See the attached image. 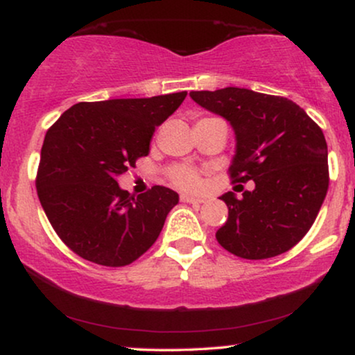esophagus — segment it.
I'll return each instance as SVG.
<instances>
[{
	"mask_svg": "<svg viewBox=\"0 0 355 355\" xmlns=\"http://www.w3.org/2000/svg\"><path fill=\"white\" fill-rule=\"evenodd\" d=\"M181 200L186 204H202L204 202L202 198H194V196H189V194H182Z\"/></svg>",
	"mask_w": 355,
	"mask_h": 355,
	"instance_id": "obj_1",
	"label": "esophagus"
}]
</instances>
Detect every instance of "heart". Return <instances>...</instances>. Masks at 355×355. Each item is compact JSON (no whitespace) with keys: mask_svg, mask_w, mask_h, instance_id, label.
Masks as SVG:
<instances>
[{"mask_svg":"<svg viewBox=\"0 0 355 355\" xmlns=\"http://www.w3.org/2000/svg\"><path fill=\"white\" fill-rule=\"evenodd\" d=\"M171 181L173 184H176L181 189H196L200 184V178L198 171H194L189 166H176V168L171 169L169 173Z\"/></svg>","mask_w":355,"mask_h":355,"instance_id":"1","label":"heart"}]
</instances>
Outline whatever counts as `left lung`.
Returning a JSON list of instances; mask_svg holds the SVG:
<instances>
[{
    "label": "left lung",
    "mask_w": 355,
    "mask_h": 355,
    "mask_svg": "<svg viewBox=\"0 0 355 355\" xmlns=\"http://www.w3.org/2000/svg\"><path fill=\"white\" fill-rule=\"evenodd\" d=\"M205 110L235 131L234 182H255L237 199L225 192L229 218L217 230L227 252L247 260L282 255L308 234L329 187L322 130L300 105L239 87L191 92Z\"/></svg>",
    "instance_id": "left-lung-1"
}]
</instances>
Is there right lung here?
Listing matches in <instances>:
<instances>
[{
    "mask_svg": "<svg viewBox=\"0 0 355 355\" xmlns=\"http://www.w3.org/2000/svg\"><path fill=\"white\" fill-rule=\"evenodd\" d=\"M186 95L80 102L47 130L37 196L55 234L78 257L125 266L159 237L178 192L155 186L135 198L118 186V178L148 156L156 126Z\"/></svg>",
    "mask_w": 355,
    "mask_h": 355,
    "instance_id": "add662e5",
    "label": "right lung"
}]
</instances>
